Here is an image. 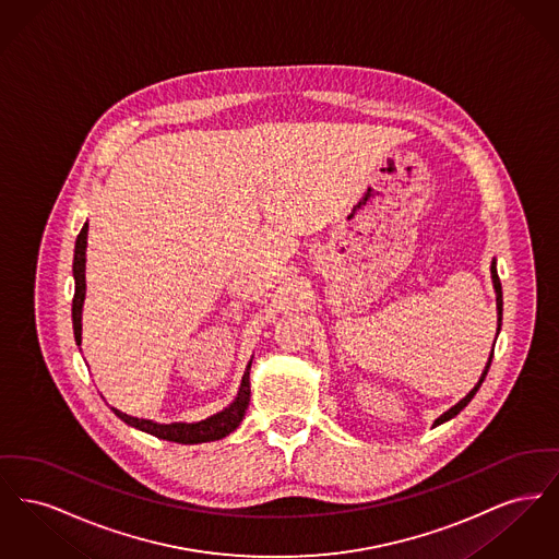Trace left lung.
Instances as JSON below:
<instances>
[{"label": "left lung", "instance_id": "1", "mask_svg": "<svg viewBox=\"0 0 559 559\" xmlns=\"http://www.w3.org/2000/svg\"><path fill=\"white\" fill-rule=\"evenodd\" d=\"M490 272H492V283H495V292H497V310H499V326H501V322H503V289H501V281H499V274H497V262H492V267H490ZM492 354H495V346H492ZM492 354H490V358H488V365H486V369L481 372V377H479L478 385L465 396V399L461 400L459 404H454L452 408H449L442 417H438L436 421H433V427L440 426V424H444V421H449L452 419L454 415H459L472 399L476 396V392L479 390V385H481V381L486 379V374H488V369H490V362H492Z\"/></svg>", "mask_w": 559, "mask_h": 559}]
</instances>
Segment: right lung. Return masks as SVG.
<instances>
[{
	"label": "right lung",
	"instance_id": "add662e5",
	"mask_svg": "<svg viewBox=\"0 0 559 559\" xmlns=\"http://www.w3.org/2000/svg\"><path fill=\"white\" fill-rule=\"evenodd\" d=\"M85 245H87V224H83L78 240H75V260H73V274H75V295H73V331H75V342L81 346V308H83V297H85ZM249 369L251 362L247 367V371L242 374L240 381L239 396L237 400L224 408L222 413L213 415L205 421L199 424H169V426H159L146 419H138V417H130L117 408L115 415L119 419H123L126 424L132 427H138L155 438L160 440H169V442H178V444H201V442H213L219 440L224 436H228L230 431H235L239 427L245 411L249 406Z\"/></svg>",
	"mask_w": 559,
	"mask_h": 559
}]
</instances>
